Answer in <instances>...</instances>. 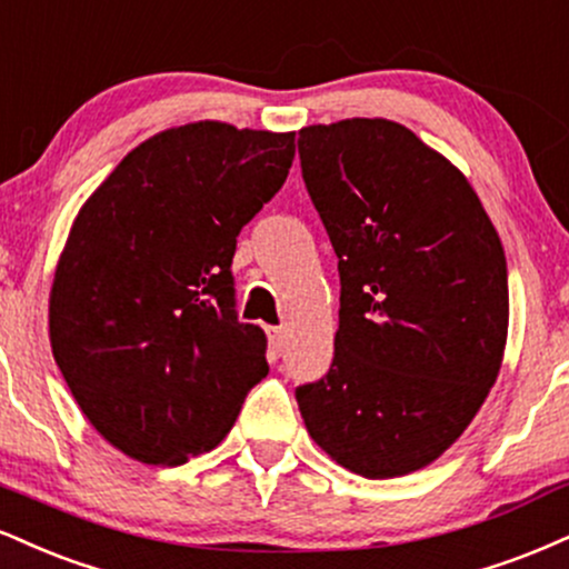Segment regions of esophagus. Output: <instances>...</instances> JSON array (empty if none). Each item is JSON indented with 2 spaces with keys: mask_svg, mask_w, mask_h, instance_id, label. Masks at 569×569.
<instances>
[{
  "mask_svg": "<svg viewBox=\"0 0 569 569\" xmlns=\"http://www.w3.org/2000/svg\"><path fill=\"white\" fill-rule=\"evenodd\" d=\"M267 333H270L272 347H276V350H283V345H286V331H283V328L272 326V328H267Z\"/></svg>",
  "mask_w": 569,
  "mask_h": 569,
  "instance_id": "34e87169",
  "label": "esophagus"
}]
</instances>
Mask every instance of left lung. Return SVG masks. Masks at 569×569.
Masks as SVG:
<instances>
[{"instance_id": "obj_1", "label": "left lung", "mask_w": 569, "mask_h": 569, "mask_svg": "<svg viewBox=\"0 0 569 569\" xmlns=\"http://www.w3.org/2000/svg\"><path fill=\"white\" fill-rule=\"evenodd\" d=\"M299 159L341 280L331 368L297 389L305 427L355 475H410L463 435L501 371V238L467 174L397 121L305 127Z\"/></svg>"}]
</instances>
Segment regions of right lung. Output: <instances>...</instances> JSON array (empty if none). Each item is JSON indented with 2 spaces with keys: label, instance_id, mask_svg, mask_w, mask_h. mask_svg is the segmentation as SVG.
Segmentation results:
<instances>
[{
  "label": "right lung",
  "instance_id": "right-lung-1",
  "mask_svg": "<svg viewBox=\"0 0 569 569\" xmlns=\"http://www.w3.org/2000/svg\"><path fill=\"white\" fill-rule=\"evenodd\" d=\"M293 132L193 121L129 150L81 203L50 289V345L116 450L180 467L214 450L267 371L232 310L238 232L289 177Z\"/></svg>",
  "mask_w": 569,
  "mask_h": 569
}]
</instances>
